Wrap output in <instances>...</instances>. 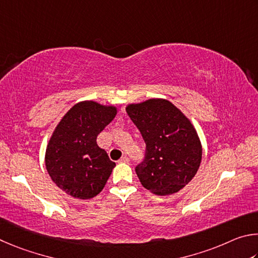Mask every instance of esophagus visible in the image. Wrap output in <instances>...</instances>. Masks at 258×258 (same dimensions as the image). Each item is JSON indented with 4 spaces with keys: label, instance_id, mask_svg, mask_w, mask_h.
Wrapping results in <instances>:
<instances>
[{
    "label": "esophagus",
    "instance_id": "obj_1",
    "mask_svg": "<svg viewBox=\"0 0 258 258\" xmlns=\"http://www.w3.org/2000/svg\"><path fill=\"white\" fill-rule=\"evenodd\" d=\"M128 162H129V159L126 156H122L119 160V163H128Z\"/></svg>",
    "mask_w": 258,
    "mask_h": 258
}]
</instances>
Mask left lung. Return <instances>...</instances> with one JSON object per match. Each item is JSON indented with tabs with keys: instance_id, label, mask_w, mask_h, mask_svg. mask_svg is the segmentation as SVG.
I'll use <instances>...</instances> for the list:
<instances>
[{
	"instance_id": "left-lung-1",
	"label": "left lung",
	"mask_w": 258,
	"mask_h": 258,
	"mask_svg": "<svg viewBox=\"0 0 258 258\" xmlns=\"http://www.w3.org/2000/svg\"><path fill=\"white\" fill-rule=\"evenodd\" d=\"M125 111L146 144L136 173L144 188L172 195L191 181L202 162V143L191 121L164 98L128 104Z\"/></svg>"
}]
</instances>
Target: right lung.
<instances>
[{
  "mask_svg": "<svg viewBox=\"0 0 258 258\" xmlns=\"http://www.w3.org/2000/svg\"><path fill=\"white\" fill-rule=\"evenodd\" d=\"M117 108L83 101L68 111L52 133L45 165L56 186L78 200H90L105 187L115 163L98 147V134L114 119Z\"/></svg>",
  "mask_w": 258,
  "mask_h": 258,
  "instance_id": "add662e5",
  "label": "right lung"
}]
</instances>
